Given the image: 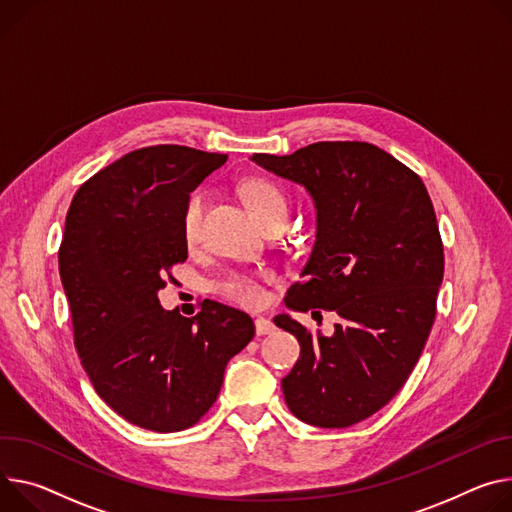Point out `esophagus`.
Listing matches in <instances>:
<instances>
[{"mask_svg":"<svg viewBox=\"0 0 512 512\" xmlns=\"http://www.w3.org/2000/svg\"><path fill=\"white\" fill-rule=\"evenodd\" d=\"M255 331L259 337H265V335H271L275 331V324L269 320V318H255Z\"/></svg>","mask_w":512,"mask_h":512,"instance_id":"34e87169","label":"esophagus"}]
</instances>
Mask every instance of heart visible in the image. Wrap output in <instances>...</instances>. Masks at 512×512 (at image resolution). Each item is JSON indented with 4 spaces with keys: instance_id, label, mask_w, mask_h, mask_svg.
I'll list each match as a JSON object with an SVG mask.
<instances>
[{
    "instance_id": "obj_1",
    "label": "heart",
    "mask_w": 512,
    "mask_h": 512,
    "mask_svg": "<svg viewBox=\"0 0 512 512\" xmlns=\"http://www.w3.org/2000/svg\"><path fill=\"white\" fill-rule=\"evenodd\" d=\"M243 194L249 208L259 218L261 224L271 218H284V220L288 218V198L273 181L249 179L243 185ZM204 208H206L204 192H194L183 208L181 235H183V243L190 249H194L202 239ZM218 292L228 302L239 304L243 308H259L265 304V298H267L263 280L259 275L237 273V271L222 277L218 282Z\"/></svg>"
}]
</instances>
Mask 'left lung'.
<instances>
[{
  "label": "left lung",
  "mask_w": 512,
  "mask_h": 512,
  "mask_svg": "<svg viewBox=\"0 0 512 512\" xmlns=\"http://www.w3.org/2000/svg\"><path fill=\"white\" fill-rule=\"evenodd\" d=\"M253 161L302 183L318 212L304 280L286 304L341 316L333 337L273 318L300 343L282 380L286 404L308 425L351 427L398 394L433 329L445 269L433 202L421 177L369 143L324 141Z\"/></svg>",
  "instance_id": "left-lung-1"
}]
</instances>
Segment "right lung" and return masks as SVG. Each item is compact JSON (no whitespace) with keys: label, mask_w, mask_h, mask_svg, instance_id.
Instances as JSON below:
<instances>
[{"label":"right lung","mask_w":512,"mask_h":512,"mask_svg":"<svg viewBox=\"0 0 512 512\" xmlns=\"http://www.w3.org/2000/svg\"><path fill=\"white\" fill-rule=\"evenodd\" d=\"M222 153L157 145L91 175L67 212L59 273L73 343L98 396L128 423L175 433L216 402L230 357L255 337L249 314L204 300L183 318L157 292L188 259L181 214Z\"/></svg>","instance_id":"obj_1"}]
</instances>
